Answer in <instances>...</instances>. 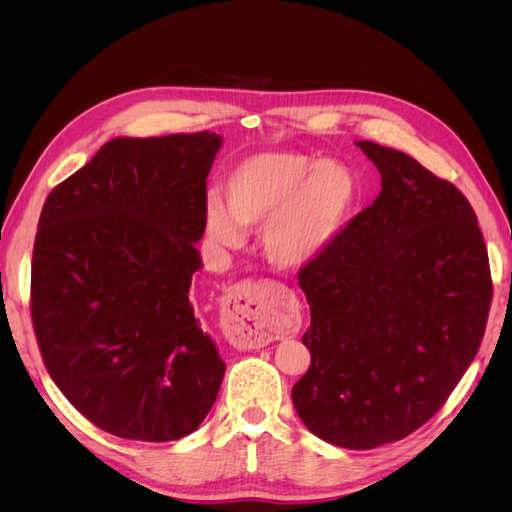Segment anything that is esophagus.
Listing matches in <instances>:
<instances>
[{"mask_svg": "<svg viewBox=\"0 0 512 512\" xmlns=\"http://www.w3.org/2000/svg\"><path fill=\"white\" fill-rule=\"evenodd\" d=\"M269 294L265 284L243 280L228 288L226 339L241 350H258L273 342L267 324Z\"/></svg>", "mask_w": 512, "mask_h": 512, "instance_id": "34e87169", "label": "esophagus"}]
</instances>
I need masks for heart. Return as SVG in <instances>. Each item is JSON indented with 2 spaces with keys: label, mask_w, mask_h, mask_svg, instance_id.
Listing matches in <instances>:
<instances>
[{
  "label": "heart",
  "mask_w": 512,
  "mask_h": 512,
  "mask_svg": "<svg viewBox=\"0 0 512 512\" xmlns=\"http://www.w3.org/2000/svg\"><path fill=\"white\" fill-rule=\"evenodd\" d=\"M224 203L209 196L211 241L239 247L243 228H260L265 254L277 267L318 258L342 230L354 200L352 173L339 162L297 151H269L239 162L224 179Z\"/></svg>",
  "instance_id": "heart-1"
}]
</instances>
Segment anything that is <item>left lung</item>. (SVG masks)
Wrapping results in <instances>:
<instances>
[{
    "mask_svg": "<svg viewBox=\"0 0 512 512\" xmlns=\"http://www.w3.org/2000/svg\"><path fill=\"white\" fill-rule=\"evenodd\" d=\"M356 145L382 190L299 271L312 365L292 404L320 440L367 451L444 406L483 342L493 284L468 198L404 151Z\"/></svg>",
    "mask_w": 512,
    "mask_h": 512,
    "instance_id": "1",
    "label": "left lung"
}]
</instances>
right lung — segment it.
<instances>
[{"label":"right lung","instance_id":"1","mask_svg":"<svg viewBox=\"0 0 512 512\" xmlns=\"http://www.w3.org/2000/svg\"><path fill=\"white\" fill-rule=\"evenodd\" d=\"M215 132L113 138L40 213L32 320L46 371L117 438L170 442L205 421L226 363L190 301Z\"/></svg>","mask_w":512,"mask_h":512}]
</instances>
